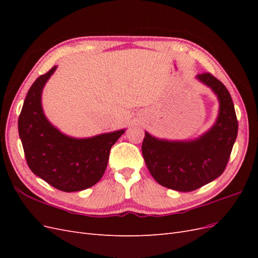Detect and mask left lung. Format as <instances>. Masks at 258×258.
<instances>
[{
  "mask_svg": "<svg viewBox=\"0 0 258 258\" xmlns=\"http://www.w3.org/2000/svg\"><path fill=\"white\" fill-rule=\"evenodd\" d=\"M217 96L220 111L215 123L190 141H169L145 131L142 154L152 176L160 185L177 191H192L214 181L227 166L238 135V120L230 93L210 73L198 74Z\"/></svg>",
  "mask_w": 258,
  "mask_h": 258,
  "instance_id": "left-lung-1",
  "label": "left lung"
}]
</instances>
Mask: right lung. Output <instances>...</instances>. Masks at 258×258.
<instances>
[{"mask_svg":"<svg viewBox=\"0 0 258 258\" xmlns=\"http://www.w3.org/2000/svg\"><path fill=\"white\" fill-rule=\"evenodd\" d=\"M52 67L31 86L18 119V131L28 166L54 188L71 192L93 186L105 172L111 147L124 129L86 139L62 134L46 118L43 88L56 71Z\"/></svg>","mask_w":258,"mask_h":258,"instance_id":"1","label":"right lung"}]
</instances>
